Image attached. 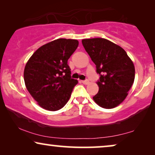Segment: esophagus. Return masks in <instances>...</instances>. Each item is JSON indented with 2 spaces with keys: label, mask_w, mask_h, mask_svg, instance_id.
Listing matches in <instances>:
<instances>
[{
  "label": "esophagus",
  "mask_w": 155,
  "mask_h": 155,
  "mask_svg": "<svg viewBox=\"0 0 155 155\" xmlns=\"http://www.w3.org/2000/svg\"><path fill=\"white\" fill-rule=\"evenodd\" d=\"M82 83H83L84 84H89V83H90V82H89V80H82Z\"/></svg>",
  "instance_id": "esophagus-1"
}]
</instances>
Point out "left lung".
Listing matches in <instances>:
<instances>
[{
	"label": "left lung",
	"instance_id": "left-lung-1",
	"mask_svg": "<svg viewBox=\"0 0 155 155\" xmlns=\"http://www.w3.org/2000/svg\"><path fill=\"white\" fill-rule=\"evenodd\" d=\"M82 43L100 75L97 82L99 92L93 99L104 109L117 107L128 96L134 82L132 60L124 48L104 38L82 39Z\"/></svg>",
	"mask_w": 155,
	"mask_h": 155
}]
</instances>
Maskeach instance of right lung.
I'll use <instances>...</instances> for the list:
<instances>
[{"label": "right lung", "instance_id": "1", "mask_svg": "<svg viewBox=\"0 0 155 155\" xmlns=\"http://www.w3.org/2000/svg\"><path fill=\"white\" fill-rule=\"evenodd\" d=\"M78 44L76 39L54 40L38 48L26 63L25 86L43 109L58 111L68 101L78 82L71 78L68 60Z\"/></svg>", "mask_w": 155, "mask_h": 155}]
</instances>
